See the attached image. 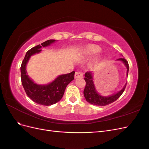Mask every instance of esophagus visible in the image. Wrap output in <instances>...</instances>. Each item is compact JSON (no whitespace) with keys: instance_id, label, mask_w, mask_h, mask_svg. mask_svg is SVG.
<instances>
[{"instance_id":"1","label":"esophagus","mask_w":149,"mask_h":149,"mask_svg":"<svg viewBox=\"0 0 149 149\" xmlns=\"http://www.w3.org/2000/svg\"><path fill=\"white\" fill-rule=\"evenodd\" d=\"M83 73L81 71H76L74 74V78H83Z\"/></svg>"}]
</instances>
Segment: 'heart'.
Instances as JSON below:
<instances>
[{
  "label": "heart",
  "mask_w": 149,
  "mask_h": 149,
  "mask_svg": "<svg viewBox=\"0 0 149 149\" xmlns=\"http://www.w3.org/2000/svg\"><path fill=\"white\" fill-rule=\"evenodd\" d=\"M100 52H101V48L97 45H88L86 47H85L83 49V52L84 53V55L89 56L96 55ZM100 59H101V57L100 56H97L95 58V59H94V61L98 62L100 60Z\"/></svg>",
  "instance_id": "obj_1"
}]
</instances>
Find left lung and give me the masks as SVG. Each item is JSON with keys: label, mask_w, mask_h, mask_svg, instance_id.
<instances>
[{"label": "left lung", "mask_w": 149, "mask_h": 149, "mask_svg": "<svg viewBox=\"0 0 149 149\" xmlns=\"http://www.w3.org/2000/svg\"><path fill=\"white\" fill-rule=\"evenodd\" d=\"M117 61H120L124 63L127 68V76H128L129 72V64L128 62L123 58H119ZM84 80L86 83L85 88L84 89V96L87 102L95 106H104L114 102L121 96V94L124 91L127 83L125 84L124 87L122 88L118 93L112 94L110 96H102L97 91L95 85L93 81V73L91 71H88L84 74Z\"/></svg>", "instance_id": "1"}]
</instances>
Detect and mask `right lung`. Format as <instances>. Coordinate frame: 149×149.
Returning <instances> with one entry per match:
<instances>
[{
    "label": "right lung",
    "mask_w": 149,
    "mask_h": 149,
    "mask_svg": "<svg viewBox=\"0 0 149 149\" xmlns=\"http://www.w3.org/2000/svg\"><path fill=\"white\" fill-rule=\"evenodd\" d=\"M56 40H48L38 45L33 47L26 52L20 67L22 84L26 94L35 102L43 106H51L60 101L63 96L65 89L71 81L74 79V71L61 74L52 82L47 84H39L35 83L27 74L26 65L30 57L42 52V47H46L55 43Z\"/></svg>",
    "instance_id": "obj_1"
}]
</instances>
